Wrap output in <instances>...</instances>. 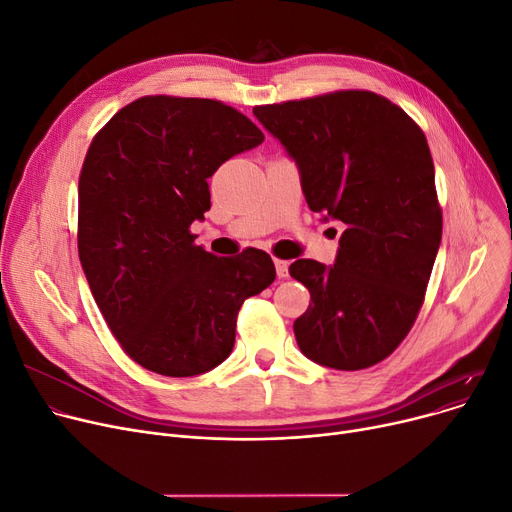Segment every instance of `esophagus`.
Segmentation results:
<instances>
[{
	"instance_id": "34e87169",
	"label": "esophagus",
	"mask_w": 512,
	"mask_h": 512,
	"mask_svg": "<svg viewBox=\"0 0 512 512\" xmlns=\"http://www.w3.org/2000/svg\"><path fill=\"white\" fill-rule=\"evenodd\" d=\"M274 263H276V274H278V278H288V261L276 259Z\"/></svg>"
}]
</instances>
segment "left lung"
Here are the masks:
<instances>
[{
  "label": "left lung",
  "instance_id": "1",
  "mask_svg": "<svg viewBox=\"0 0 512 512\" xmlns=\"http://www.w3.org/2000/svg\"><path fill=\"white\" fill-rule=\"evenodd\" d=\"M301 174L311 211L346 226L334 265L297 259L311 292L294 321L301 353L357 371L384 361L413 328L442 240L434 161L423 130L371 91L257 105Z\"/></svg>",
  "mask_w": 512,
  "mask_h": 512
}]
</instances>
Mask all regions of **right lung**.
<instances>
[{
  "label": "right lung",
  "mask_w": 512,
  "mask_h": 512,
  "mask_svg": "<svg viewBox=\"0 0 512 512\" xmlns=\"http://www.w3.org/2000/svg\"><path fill=\"white\" fill-rule=\"evenodd\" d=\"M263 143V132L213 99L149 95L128 103L87 151L78 180V257L124 353L188 378L234 348L245 299L276 280L272 257H218L191 224L211 207L207 178Z\"/></svg>",
  "instance_id": "1"
}]
</instances>
